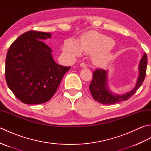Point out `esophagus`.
Listing matches in <instances>:
<instances>
[{
  "instance_id": "esophagus-1",
  "label": "esophagus",
  "mask_w": 151,
  "mask_h": 151,
  "mask_svg": "<svg viewBox=\"0 0 151 151\" xmlns=\"http://www.w3.org/2000/svg\"><path fill=\"white\" fill-rule=\"evenodd\" d=\"M81 66L82 67V68H86V67H87V65H86V64L84 62H82L81 63Z\"/></svg>"
}]
</instances>
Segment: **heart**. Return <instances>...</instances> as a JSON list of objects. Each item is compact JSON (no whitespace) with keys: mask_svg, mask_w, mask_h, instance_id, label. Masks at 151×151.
Listing matches in <instances>:
<instances>
[{"mask_svg":"<svg viewBox=\"0 0 151 151\" xmlns=\"http://www.w3.org/2000/svg\"><path fill=\"white\" fill-rule=\"evenodd\" d=\"M115 44L111 37L95 31H89L82 37L80 44L73 39L64 44L63 51L70 56L81 55L82 51L91 54L93 62L97 65H104L113 58L112 47Z\"/></svg>","mask_w":151,"mask_h":151,"instance_id":"heart-1","label":"heart"}]
</instances>
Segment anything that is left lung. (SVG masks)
Wrapping results in <instances>:
<instances>
[{"label":"left lung","mask_w":151,"mask_h":151,"mask_svg":"<svg viewBox=\"0 0 151 151\" xmlns=\"http://www.w3.org/2000/svg\"><path fill=\"white\" fill-rule=\"evenodd\" d=\"M147 64V57L146 54L144 53L138 65L139 76L137 79L136 86L132 90L123 94L114 93L109 88L108 84V70L96 69L93 72V80L89 86L92 97L95 101L102 104H113L128 100L143 84L146 75Z\"/></svg>","instance_id":"obj_1"}]
</instances>
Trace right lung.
<instances>
[{
	"label": "right lung",
	"instance_id": "add662e5",
	"mask_svg": "<svg viewBox=\"0 0 151 151\" xmlns=\"http://www.w3.org/2000/svg\"><path fill=\"white\" fill-rule=\"evenodd\" d=\"M51 36L50 33L28 31L9 48L6 58V83L24 104H38L49 101L70 68L54 60L52 49L42 41Z\"/></svg>",
	"mask_w": 151,
	"mask_h": 151
}]
</instances>
